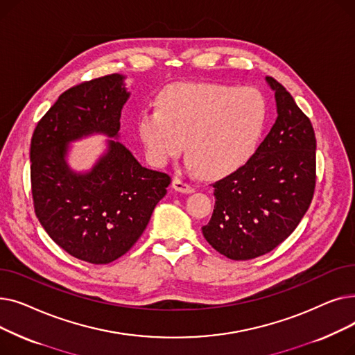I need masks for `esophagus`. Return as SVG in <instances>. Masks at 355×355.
Segmentation results:
<instances>
[{
  "label": "esophagus",
  "instance_id": "1",
  "mask_svg": "<svg viewBox=\"0 0 355 355\" xmlns=\"http://www.w3.org/2000/svg\"><path fill=\"white\" fill-rule=\"evenodd\" d=\"M173 189H174L175 191L184 193V194H191V193H194V189L191 187V185L187 184V182L181 181L180 178H174V180H173Z\"/></svg>",
  "mask_w": 355,
  "mask_h": 355
}]
</instances>
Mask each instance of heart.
<instances>
[{"label": "heart", "mask_w": 355, "mask_h": 355, "mask_svg": "<svg viewBox=\"0 0 355 355\" xmlns=\"http://www.w3.org/2000/svg\"><path fill=\"white\" fill-rule=\"evenodd\" d=\"M268 121V103L254 87L178 83L158 96V107L138 116L148 157L164 165L184 146L185 164L206 178L230 174L254 153Z\"/></svg>", "instance_id": "1"}]
</instances>
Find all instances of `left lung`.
Masks as SVG:
<instances>
[{
  "instance_id": "obj_1",
  "label": "left lung",
  "mask_w": 355,
  "mask_h": 355,
  "mask_svg": "<svg viewBox=\"0 0 355 355\" xmlns=\"http://www.w3.org/2000/svg\"><path fill=\"white\" fill-rule=\"evenodd\" d=\"M277 118L256 153L237 171L213 184L216 204L202 236L221 254L249 260L289 237L315 190L316 139L311 121L273 78Z\"/></svg>"
}]
</instances>
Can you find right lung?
<instances>
[{
    "label": "right lung",
    "mask_w": 355,
    "mask_h": 355,
    "mask_svg": "<svg viewBox=\"0 0 355 355\" xmlns=\"http://www.w3.org/2000/svg\"><path fill=\"white\" fill-rule=\"evenodd\" d=\"M119 73L70 87L37 123L31 138V193L47 234L73 257L114 262L146 229L171 178L142 166L118 141L129 99ZM105 135V153L85 173L67 162L69 144Z\"/></svg>",
    "instance_id": "add662e5"
}]
</instances>
